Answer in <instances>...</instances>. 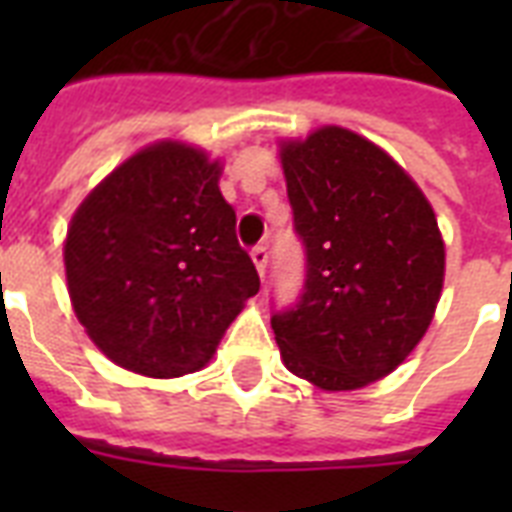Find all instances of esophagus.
Returning <instances> with one entry per match:
<instances>
[{
	"mask_svg": "<svg viewBox=\"0 0 512 512\" xmlns=\"http://www.w3.org/2000/svg\"><path fill=\"white\" fill-rule=\"evenodd\" d=\"M252 263H255L257 273L265 279V268H268V249L265 247H255L252 249Z\"/></svg>",
	"mask_w": 512,
	"mask_h": 512,
	"instance_id": "obj_1",
	"label": "esophagus"
}]
</instances>
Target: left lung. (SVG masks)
Wrapping results in <instances>:
<instances>
[{
	"label": "left lung",
	"instance_id": "obj_1",
	"mask_svg": "<svg viewBox=\"0 0 512 512\" xmlns=\"http://www.w3.org/2000/svg\"><path fill=\"white\" fill-rule=\"evenodd\" d=\"M305 247L303 295L271 316L281 361L321 390L382 380L428 332L444 239L425 193L380 146L342 127L281 143Z\"/></svg>",
	"mask_w": 512,
	"mask_h": 512
}]
</instances>
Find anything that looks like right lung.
I'll return each instance as SVG.
<instances>
[{
	"mask_svg": "<svg viewBox=\"0 0 512 512\" xmlns=\"http://www.w3.org/2000/svg\"><path fill=\"white\" fill-rule=\"evenodd\" d=\"M217 180L220 162L162 140L119 164L71 217L68 295L114 364L159 380L196 372L257 295Z\"/></svg>",
	"mask_w": 512,
	"mask_h": 512,
	"instance_id": "1",
	"label": "right lung"
}]
</instances>
